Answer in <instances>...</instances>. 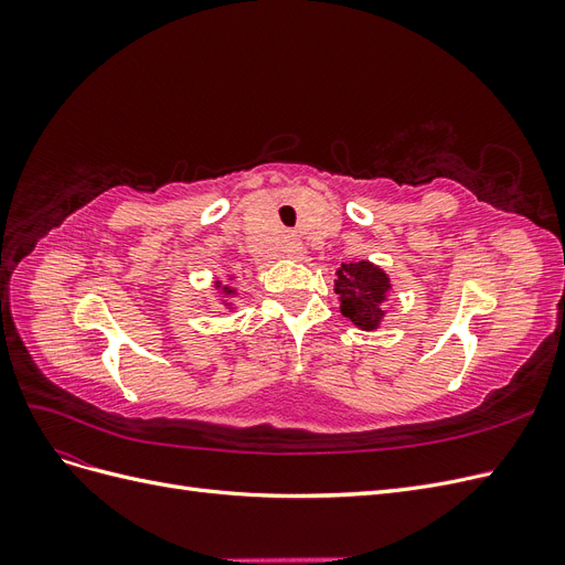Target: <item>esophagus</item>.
<instances>
[{"instance_id":"obj_1","label":"esophagus","mask_w":565,"mask_h":565,"mask_svg":"<svg viewBox=\"0 0 565 565\" xmlns=\"http://www.w3.org/2000/svg\"><path fill=\"white\" fill-rule=\"evenodd\" d=\"M282 254L287 256V259H301V256L306 254V249H303V245L297 241V237H287L285 247H282Z\"/></svg>"}]
</instances>
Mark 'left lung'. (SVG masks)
<instances>
[{
  "instance_id": "8db88e82",
  "label": "left lung",
  "mask_w": 565,
  "mask_h": 565,
  "mask_svg": "<svg viewBox=\"0 0 565 565\" xmlns=\"http://www.w3.org/2000/svg\"><path fill=\"white\" fill-rule=\"evenodd\" d=\"M334 295L339 299V311L351 320L358 330H380L386 318V301L391 297L388 273L367 259L349 262L337 268Z\"/></svg>"
}]
</instances>
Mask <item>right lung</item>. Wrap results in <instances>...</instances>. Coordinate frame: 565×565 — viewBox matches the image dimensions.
Returning <instances> with one entry per match:
<instances>
[{
    "label": "right lung",
    "mask_w": 565,
    "mask_h": 565,
    "mask_svg": "<svg viewBox=\"0 0 565 565\" xmlns=\"http://www.w3.org/2000/svg\"><path fill=\"white\" fill-rule=\"evenodd\" d=\"M233 280H235V276H226V282L224 280H212V287H214V295H216V299L224 303V309H228V311H235L237 309V303H235V299H237V289H235V285H233Z\"/></svg>",
    "instance_id": "add662e5"
}]
</instances>
